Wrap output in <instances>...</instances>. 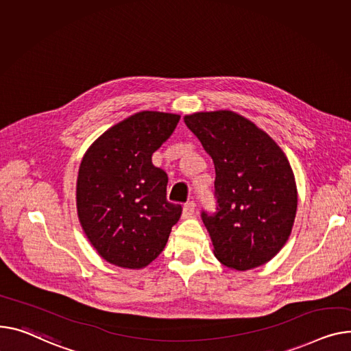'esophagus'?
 I'll list each match as a JSON object with an SVG mask.
<instances>
[{
  "label": "esophagus",
  "mask_w": 351,
  "mask_h": 351,
  "mask_svg": "<svg viewBox=\"0 0 351 351\" xmlns=\"http://www.w3.org/2000/svg\"><path fill=\"white\" fill-rule=\"evenodd\" d=\"M195 208H196V203L195 202H188L183 206V217L188 219L192 217L195 213Z\"/></svg>",
  "instance_id": "34e87169"
}]
</instances>
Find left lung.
I'll list each match as a JSON object with an SVG mask.
<instances>
[{
  "mask_svg": "<svg viewBox=\"0 0 351 351\" xmlns=\"http://www.w3.org/2000/svg\"><path fill=\"white\" fill-rule=\"evenodd\" d=\"M216 169V213L202 212L216 258L247 271L264 265L288 241L298 192L289 160L274 139L228 110L184 115Z\"/></svg>",
  "mask_w": 351,
  "mask_h": 351,
  "instance_id": "obj_1",
  "label": "left lung"
}]
</instances>
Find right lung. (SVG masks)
Listing matches in <instances>:
<instances>
[{"mask_svg":"<svg viewBox=\"0 0 351 351\" xmlns=\"http://www.w3.org/2000/svg\"><path fill=\"white\" fill-rule=\"evenodd\" d=\"M179 120L171 112H136L108 128L83 156L77 216L91 245L110 264L147 267L180 219L182 206L167 199V172L152 163V154Z\"/></svg>","mask_w":351,"mask_h":351,"instance_id":"1","label":"right lung"}]
</instances>
